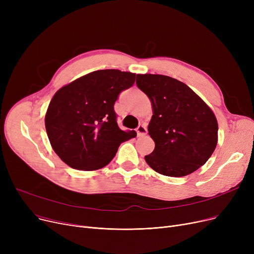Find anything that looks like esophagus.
I'll list each match as a JSON object with an SVG mask.
<instances>
[{
  "label": "esophagus",
  "mask_w": 254,
  "mask_h": 254,
  "mask_svg": "<svg viewBox=\"0 0 254 254\" xmlns=\"http://www.w3.org/2000/svg\"><path fill=\"white\" fill-rule=\"evenodd\" d=\"M137 134L138 136H144L146 135V132H147V128H146V126L145 125H140L138 127H137Z\"/></svg>",
  "instance_id": "esophagus-1"
}]
</instances>
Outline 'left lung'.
Returning a JSON list of instances; mask_svg holds the SVG:
<instances>
[{
  "label": "left lung",
  "instance_id": "obj_1",
  "mask_svg": "<svg viewBox=\"0 0 254 254\" xmlns=\"http://www.w3.org/2000/svg\"><path fill=\"white\" fill-rule=\"evenodd\" d=\"M137 86L151 102L148 134L155 143L145 161L159 174L183 177L206 164L218 141L217 119L185 83L165 75L138 74Z\"/></svg>",
  "mask_w": 254,
  "mask_h": 254
}]
</instances>
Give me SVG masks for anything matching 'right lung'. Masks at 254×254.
Here are the masks:
<instances>
[{
    "label": "right lung",
    "mask_w": 254,
    "mask_h": 254,
    "mask_svg": "<svg viewBox=\"0 0 254 254\" xmlns=\"http://www.w3.org/2000/svg\"><path fill=\"white\" fill-rule=\"evenodd\" d=\"M136 74L99 70L60 88L51 99L45 127L51 147L64 163L81 171L108 165L119 145L137 136L120 129L114 103L135 82Z\"/></svg>",
    "instance_id": "1"
}]
</instances>
